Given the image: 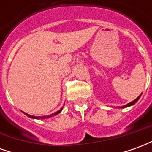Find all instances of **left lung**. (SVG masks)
Masks as SVG:
<instances>
[{"instance_id":"1","label":"left lung","mask_w":152,"mask_h":152,"mask_svg":"<svg viewBox=\"0 0 152 152\" xmlns=\"http://www.w3.org/2000/svg\"><path fill=\"white\" fill-rule=\"evenodd\" d=\"M141 95H142V94H141L140 95H139V96H138V97H137V99H134V101H132V102H129V103H128V104H126V105L122 106V107H121V108H124V107H130V106H132V105H134V104H135V103H136V102H137V100H138V99H140Z\"/></svg>"}]
</instances>
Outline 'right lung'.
I'll return each instance as SVG.
<instances>
[{"label": "right lung", "instance_id": "1", "mask_svg": "<svg viewBox=\"0 0 152 152\" xmlns=\"http://www.w3.org/2000/svg\"><path fill=\"white\" fill-rule=\"evenodd\" d=\"M62 110H63V107L60 109V110H58V112H54V113H53V114L49 115H46V116H34V115H31L27 114V113H25V112H23V113H24L27 116H28V117H30V118H32V119H45V118H50V117H52V116H53V115H58V113H60Z\"/></svg>", "mask_w": 152, "mask_h": 152}]
</instances>
